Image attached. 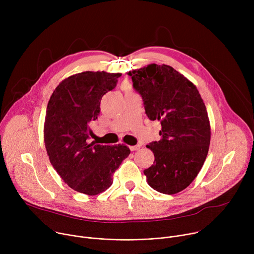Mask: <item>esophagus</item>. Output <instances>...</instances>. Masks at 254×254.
I'll return each instance as SVG.
<instances>
[{
  "mask_svg": "<svg viewBox=\"0 0 254 254\" xmlns=\"http://www.w3.org/2000/svg\"><path fill=\"white\" fill-rule=\"evenodd\" d=\"M139 148H140L139 144H136V146H130V147H129V150H130V151H136V150H138Z\"/></svg>",
  "mask_w": 254,
  "mask_h": 254,
  "instance_id": "1",
  "label": "esophagus"
}]
</instances>
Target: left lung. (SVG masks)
<instances>
[{
    "label": "left lung",
    "mask_w": 254,
    "mask_h": 254,
    "mask_svg": "<svg viewBox=\"0 0 254 254\" xmlns=\"http://www.w3.org/2000/svg\"><path fill=\"white\" fill-rule=\"evenodd\" d=\"M146 115L160 121L161 139L147 144L154 165L143 171L156 191L173 195L186 189L208 154L211 130L206 106L196 86L168 65L150 64L129 71Z\"/></svg>",
    "instance_id": "1"
}]
</instances>
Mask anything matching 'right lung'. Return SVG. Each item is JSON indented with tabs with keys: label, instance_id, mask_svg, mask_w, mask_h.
<instances>
[{
	"label": "right lung",
	"instance_id": "1",
	"mask_svg": "<svg viewBox=\"0 0 254 254\" xmlns=\"http://www.w3.org/2000/svg\"><path fill=\"white\" fill-rule=\"evenodd\" d=\"M121 73L85 71L64 79L46 111L44 141L49 160L73 190L97 195L113 184V174L130 151L124 144L88 142L90 122L97 119L102 96L117 86Z\"/></svg>",
	"mask_w": 254,
	"mask_h": 254
}]
</instances>
